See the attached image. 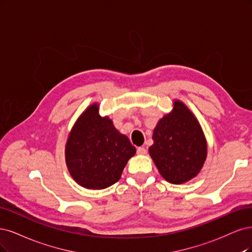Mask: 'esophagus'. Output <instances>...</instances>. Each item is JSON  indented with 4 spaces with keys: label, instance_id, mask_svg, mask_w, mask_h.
Instances as JSON below:
<instances>
[{
    "label": "esophagus",
    "instance_id": "obj_1",
    "mask_svg": "<svg viewBox=\"0 0 252 252\" xmlns=\"http://www.w3.org/2000/svg\"><path fill=\"white\" fill-rule=\"evenodd\" d=\"M147 149L145 148H143V147H140V148H138L137 149V154L138 155H145V154H147Z\"/></svg>",
    "mask_w": 252,
    "mask_h": 252
}]
</instances>
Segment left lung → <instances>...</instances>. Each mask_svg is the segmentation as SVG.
I'll return each mask as SVG.
<instances>
[{"label":"left lung","mask_w":252,"mask_h":252,"mask_svg":"<svg viewBox=\"0 0 252 252\" xmlns=\"http://www.w3.org/2000/svg\"><path fill=\"white\" fill-rule=\"evenodd\" d=\"M150 156L160 175L173 184L197 177L207 157V141L193 113L179 99L173 110L157 123L153 132Z\"/></svg>","instance_id":"obj_1"}]
</instances>
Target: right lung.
Instances as JSON below:
<instances>
[{
	"label": "right lung",
	"mask_w": 252,
	"mask_h": 252,
	"mask_svg": "<svg viewBox=\"0 0 252 252\" xmlns=\"http://www.w3.org/2000/svg\"><path fill=\"white\" fill-rule=\"evenodd\" d=\"M136 148L93 102L72 126L64 148L69 173L87 189H103L116 183Z\"/></svg>",
	"instance_id": "add662e5"
}]
</instances>
